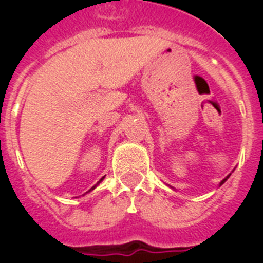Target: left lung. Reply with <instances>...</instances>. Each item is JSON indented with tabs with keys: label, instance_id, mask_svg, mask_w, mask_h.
Listing matches in <instances>:
<instances>
[{
	"label": "left lung",
	"instance_id": "8db88e82",
	"mask_svg": "<svg viewBox=\"0 0 263 263\" xmlns=\"http://www.w3.org/2000/svg\"><path fill=\"white\" fill-rule=\"evenodd\" d=\"M229 176H231V174H229V175H228L227 178H225V179H222V180H221V183H220V185H222V184H224V183L227 182V180H228V178H229Z\"/></svg>",
	"mask_w": 263,
	"mask_h": 263
}]
</instances>
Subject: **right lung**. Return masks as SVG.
<instances>
[{"label":"right lung","mask_w":263,"mask_h":263,"mask_svg":"<svg viewBox=\"0 0 263 263\" xmlns=\"http://www.w3.org/2000/svg\"><path fill=\"white\" fill-rule=\"evenodd\" d=\"M103 179H104V176H103V178H101V179H100V180H99V182H97V184H99V183H100V182H101V180H103ZM97 184H95V185H93V187H92V188H90V190H89V191H92V190H95V188H96V187H97Z\"/></svg>","instance_id":"right-lung-1"}]
</instances>
